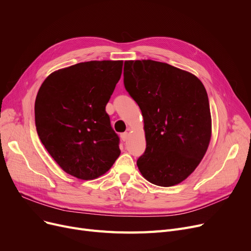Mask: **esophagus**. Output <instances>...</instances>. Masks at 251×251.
I'll list each match as a JSON object with an SVG mask.
<instances>
[{"instance_id": "esophagus-1", "label": "esophagus", "mask_w": 251, "mask_h": 251, "mask_svg": "<svg viewBox=\"0 0 251 251\" xmlns=\"http://www.w3.org/2000/svg\"><path fill=\"white\" fill-rule=\"evenodd\" d=\"M121 139H122L123 141H126V140L128 139V133H127V132L122 133V134H121Z\"/></svg>"}]
</instances>
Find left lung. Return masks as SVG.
Wrapping results in <instances>:
<instances>
[{
	"label": "left lung",
	"mask_w": 251,
	"mask_h": 251,
	"mask_svg": "<svg viewBox=\"0 0 251 251\" xmlns=\"http://www.w3.org/2000/svg\"><path fill=\"white\" fill-rule=\"evenodd\" d=\"M124 84L143 117L147 149L141 175L157 186L177 185L193 173L212 137L206 90L194 74L152 60L124 64Z\"/></svg>",
	"instance_id": "obj_1"
}]
</instances>
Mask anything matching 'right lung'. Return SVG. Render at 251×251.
I'll return each instance as SVG.
<instances>
[{"label":"right lung","instance_id":"right-lung-1","mask_svg":"<svg viewBox=\"0 0 251 251\" xmlns=\"http://www.w3.org/2000/svg\"><path fill=\"white\" fill-rule=\"evenodd\" d=\"M123 61H89L50 73L39 87L35 126L48 152L67 174L94 180L120 155L119 137L105 113Z\"/></svg>","mask_w":251,"mask_h":251}]
</instances>
